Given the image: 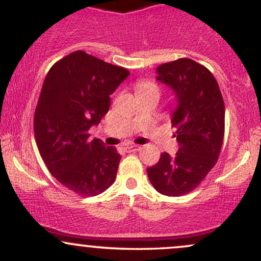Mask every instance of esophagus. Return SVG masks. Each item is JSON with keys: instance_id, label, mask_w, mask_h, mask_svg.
Here are the masks:
<instances>
[{"instance_id": "obj_1", "label": "esophagus", "mask_w": 261, "mask_h": 261, "mask_svg": "<svg viewBox=\"0 0 261 261\" xmlns=\"http://www.w3.org/2000/svg\"><path fill=\"white\" fill-rule=\"evenodd\" d=\"M124 148H125V151L128 152V153H130V152H136L140 149L139 146H136V145H126Z\"/></svg>"}]
</instances>
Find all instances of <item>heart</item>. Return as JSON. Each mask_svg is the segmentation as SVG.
<instances>
[{
    "label": "heart",
    "mask_w": 261,
    "mask_h": 261,
    "mask_svg": "<svg viewBox=\"0 0 261 261\" xmlns=\"http://www.w3.org/2000/svg\"><path fill=\"white\" fill-rule=\"evenodd\" d=\"M137 89V93L140 92H149V91H153V92H157L158 93V87L157 85H154L153 82H140L139 85L136 87Z\"/></svg>",
    "instance_id": "obj_1"
}]
</instances>
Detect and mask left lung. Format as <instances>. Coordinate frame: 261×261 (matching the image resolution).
<instances>
[{
    "label": "left lung",
    "mask_w": 261,
    "mask_h": 261,
    "mask_svg": "<svg viewBox=\"0 0 261 261\" xmlns=\"http://www.w3.org/2000/svg\"><path fill=\"white\" fill-rule=\"evenodd\" d=\"M155 73V80L174 94L172 125L179 149L174 155L163 152L147 174L158 193L184 195L203 180L218 160L224 135L223 98L214 74L190 59L161 65Z\"/></svg>",
    "instance_id": "obj_1"
}]
</instances>
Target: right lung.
<instances>
[{
	"mask_svg": "<svg viewBox=\"0 0 261 261\" xmlns=\"http://www.w3.org/2000/svg\"><path fill=\"white\" fill-rule=\"evenodd\" d=\"M128 74L80 50L45 77L34 115L35 141L54 178L79 195H98L115 180L121 155L92 140L89 128L108 113L110 95Z\"/></svg>",
	"mask_w": 261,
	"mask_h": 261,
	"instance_id": "right-lung-1",
	"label": "right lung"
}]
</instances>
